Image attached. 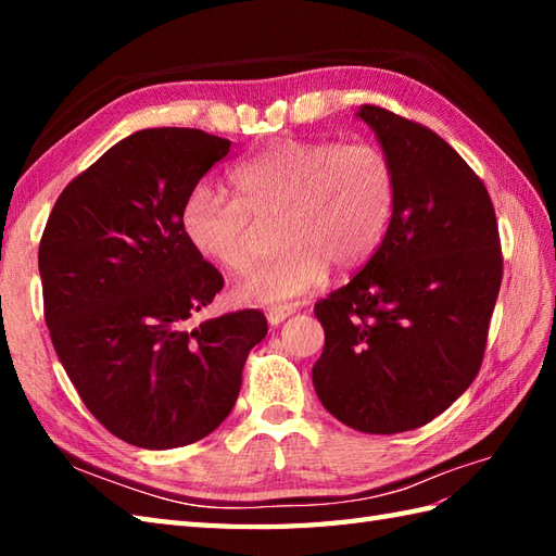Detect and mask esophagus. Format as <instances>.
<instances>
[{"instance_id":"esophagus-1","label":"esophagus","mask_w":556,"mask_h":556,"mask_svg":"<svg viewBox=\"0 0 556 556\" xmlns=\"http://www.w3.org/2000/svg\"><path fill=\"white\" fill-rule=\"evenodd\" d=\"M296 305H275V308H267V323L269 325H281L289 315L296 313Z\"/></svg>"}]
</instances>
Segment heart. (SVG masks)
I'll return each instance as SVG.
<instances>
[{
  "instance_id": "1",
  "label": "heart",
  "mask_w": 556,
  "mask_h": 556,
  "mask_svg": "<svg viewBox=\"0 0 556 556\" xmlns=\"http://www.w3.org/2000/svg\"><path fill=\"white\" fill-rule=\"evenodd\" d=\"M233 198L195 184L181 203V231L193 251L229 275L257 260L260 224L279 217L277 257L257 267L239 296L281 303L315 289L329 265L363 267L382 245L396 207V172L372 140L289 138L236 164Z\"/></svg>"
}]
</instances>
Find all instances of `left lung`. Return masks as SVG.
Segmentation results:
<instances>
[{"instance_id": "8db88e82", "label": "left lung", "mask_w": 556, "mask_h": 556, "mask_svg": "<svg viewBox=\"0 0 556 556\" xmlns=\"http://www.w3.org/2000/svg\"><path fill=\"white\" fill-rule=\"evenodd\" d=\"M358 116L394 164L396 207L358 275L315 303L325 349L313 384L349 428L394 434L476 380L504 257L488 188L444 138L377 104Z\"/></svg>"}]
</instances>
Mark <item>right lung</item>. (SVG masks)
I'll use <instances>...</instances> for the list:
<instances>
[{
  "label": "right lung",
  "mask_w": 556,
  "mask_h": 556,
  "mask_svg": "<svg viewBox=\"0 0 556 556\" xmlns=\"http://www.w3.org/2000/svg\"><path fill=\"white\" fill-rule=\"evenodd\" d=\"M200 128H146L71 181L40 239L45 323L86 408L119 440L172 448L229 416L260 311L193 325L224 277L181 231L186 193L229 155Z\"/></svg>",
  "instance_id": "obj_1"
}]
</instances>
